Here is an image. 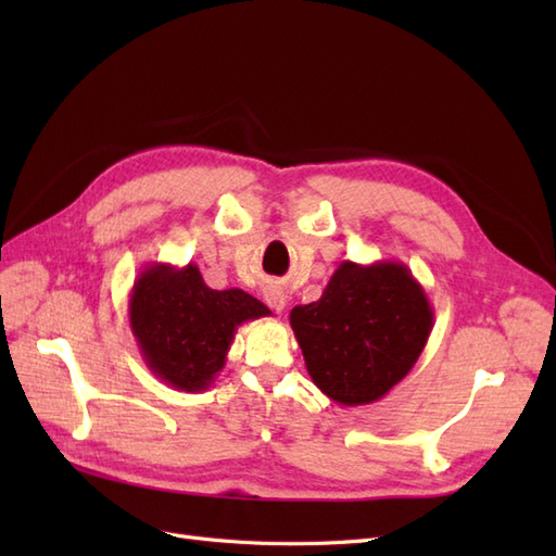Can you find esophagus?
<instances>
[{"instance_id":"1","label":"esophagus","mask_w":556,"mask_h":556,"mask_svg":"<svg viewBox=\"0 0 556 556\" xmlns=\"http://www.w3.org/2000/svg\"><path fill=\"white\" fill-rule=\"evenodd\" d=\"M264 301L268 308H274L276 313H282L285 306H288V296L282 294V290H278L276 285H268V288L264 290Z\"/></svg>"}]
</instances>
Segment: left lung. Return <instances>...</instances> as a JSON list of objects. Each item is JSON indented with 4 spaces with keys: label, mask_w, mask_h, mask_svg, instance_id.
<instances>
[{
    "label": "left lung",
    "mask_w": 556,
    "mask_h": 556,
    "mask_svg": "<svg viewBox=\"0 0 556 556\" xmlns=\"http://www.w3.org/2000/svg\"><path fill=\"white\" fill-rule=\"evenodd\" d=\"M290 325L317 390L339 406H368L410 374L433 329L427 292L403 262H341Z\"/></svg>",
    "instance_id": "left-lung-1"
}]
</instances>
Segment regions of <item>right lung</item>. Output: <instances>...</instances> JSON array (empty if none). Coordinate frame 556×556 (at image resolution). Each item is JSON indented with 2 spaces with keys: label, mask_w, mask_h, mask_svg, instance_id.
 <instances>
[{
  "label": "right lung",
  "mask_w": 556,
  "mask_h": 556,
  "mask_svg": "<svg viewBox=\"0 0 556 556\" xmlns=\"http://www.w3.org/2000/svg\"><path fill=\"white\" fill-rule=\"evenodd\" d=\"M127 311L146 366L180 392L208 390L237 329L271 315L243 290H211L192 262L148 264L134 280Z\"/></svg>",
  "instance_id": "obj_1"
}]
</instances>
